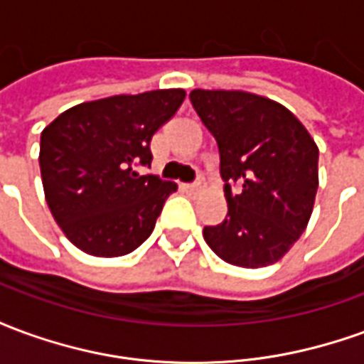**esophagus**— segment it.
<instances>
[{
  "mask_svg": "<svg viewBox=\"0 0 364 364\" xmlns=\"http://www.w3.org/2000/svg\"><path fill=\"white\" fill-rule=\"evenodd\" d=\"M185 189L191 191V193H198V191L205 189V181H203V179H198L197 183H189V185H185Z\"/></svg>",
  "mask_w": 364,
  "mask_h": 364,
  "instance_id": "34e87169",
  "label": "esophagus"
}]
</instances>
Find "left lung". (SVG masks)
Instances as JSON below:
<instances>
[{
  "instance_id": "obj_1",
  "label": "left lung",
  "mask_w": 364,
  "mask_h": 364,
  "mask_svg": "<svg viewBox=\"0 0 364 364\" xmlns=\"http://www.w3.org/2000/svg\"><path fill=\"white\" fill-rule=\"evenodd\" d=\"M191 103L220 151L228 214L205 226L208 247L230 265L277 263L312 216L318 146L304 124L277 101L247 91L193 90ZM242 185L231 191V183Z\"/></svg>"
}]
</instances>
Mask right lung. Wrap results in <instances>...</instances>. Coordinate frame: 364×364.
Masks as SVG:
<instances>
[{
    "instance_id": "obj_1",
    "label": "right lung",
    "mask_w": 364,
    "mask_h": 364,
    "mask_svg": "<svg viewBox=\"0 0 364 364\" xmlns=\"http://www.w3.org/2000/svg\"><path fill=\"white\" fill-rule=\"evenodd\" d=\"M185 99L183 90H156L80 103L41 134V175L54 220L82 252L119 257L154 232L177 185L140 175L151 164L150 142Z\"/></svg>"
}]
</instances>
